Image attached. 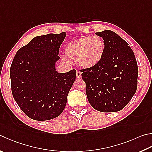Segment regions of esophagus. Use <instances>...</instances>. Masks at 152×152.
Masks as SVG:
<instances>
[{"instance_id":"esophagus-1","label":"esophagus","mask_w":152,"mask_h":152,"mask_svg":"<svg viewBox=\"0 0 152 152\" xmlns=\"http://www.w3.org/2000/svg\"><path fill=\"white\" fill-rule=\"evenodd\" d=\"M81 74H82L81 72L77 71V72H76V77H77V78H81Z\"/></svg>"}]
</instances>
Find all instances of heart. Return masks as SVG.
I'll return each instance as SVG.
<instances>
[{"mask_svg": "<svg viewBox=\"0 0 152 152\" xmlns=\"http://www.w3.org/2000/svg\"><path fill=\"white\" fill-rule=\"evenodd\" d=\"M104 48V40L98 36L84 37L68 42L64 53L68 58L77 60L81 67L89 68L100 62Z\"/></svg>", "mask_w": 152, "mask_h": 152, "instance_id": "obj_1", "label": "heart"}]
</instances>
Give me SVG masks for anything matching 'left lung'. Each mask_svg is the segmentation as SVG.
I'll return each instance as SVG.
<instances>
[{"label":"left lung","mask_w":152,"mask_h":152,"mask_svg":"<svg viewBox=\"0 0 152 152\" xmlns=\"http://www.w3.org/2000/svg\"><path fill=\"white\" fill-rule=\"evenodd\" d=\"M96 34L103 38L104 52L95 66L82 69L88 100L95 110H122L136 92L138 68L135 55L125 40L107 30Z\"/></svg>","instance_id":"1"}]
</instances>
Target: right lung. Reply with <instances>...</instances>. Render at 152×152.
I'll return each instance as SVG.
<instances>
[{"instance_id": "obj_1", "label": "right lung", "mask_w": 152, "mask_h": 152, "mask_svg": "<svg viewBox=\"0 0 152 152\" xmlns=\"http://www.w3.org/2000/svg\"><path fill=\"white\" fill-rule=\"evenodd\" d=\"M66 33L38 36L20 48L10 69L13 98L27 116L45 121L62 114L76 79L73 69L58 73L55 62Z\"/></svg>"}]
</instances>
